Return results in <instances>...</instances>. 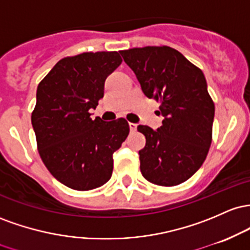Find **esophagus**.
Returning a JSON list of instances; mask_svg holds the SVG:
<instances>
[{
    "label": "esophagus",
    "instance_id": "1",
    "mask_svg": "<svg viewBox=\"0 0 250 250\" xmlns=\"http://www.w3.org/2000/svg\"><path fill=\"white\" fill-rule=\"evenodd\" d=\"M128 126H130L131 132H134V131H137V124H133V123H130V124H128Z\"/></svg>",
    "mask_w": 250,
    "mask_h": 250
}]
</instances>
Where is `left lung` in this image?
<instances>
[{
    "mask_svg": "<svg viewBox=\"0 0 250 250\" xmlns=\"http://www.w3.org/2000/svg\"><path fill=\"white\" fill-rule=\"evenodd\" d=\"M148 99L161 104L164 117L157 130L139 125L146 138L139 151L145 179L175 187L189 179L206 161L211 145L215 105L203 72L178 50L147 46L120 50Z\"/></svg>",
    "mask_w": 250,
    "mask_h": 250,
    "instance_id": "8db88e82",
    "label": "left lung"
}]
</instances>
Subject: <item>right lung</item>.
<instances>
[{
	"label": "right lung",
	"instance_id": "right-lung-1",
	"mask_svg": "<svg viewBox=\"0 0 250 250\" xmlns=\"http://www.w3.org/2000/svg\"><path fill=\"white\" fill-rule=\"evenodd\" d=\"M122 61L118 52L63 58L38 86L32 125L39 153L49 172L71 189L87 191L108 182L114 151L130 132L124 118L106 123L89 113Z\"/></svg>",
	"mask_w": 250,
	"mask_h": 250
}]
</instances>
